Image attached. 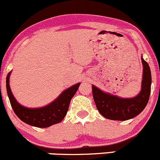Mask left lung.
I'll list each match as a JSON object with an SVG mask.
<instances>
[{
  "mask_svg": "<svg viewBox=\"0 0 160 160\" xmlns=\"http://www.w3.org/2000/svg\"><path fill=\"white\" fill-rule=\"evenodd\" d=\"M141 61L143 67L141 90L135 97L121 98L92 86L96 108L103 117L114 121H126L138 115L144 109L150 98L152 77L149 64L143 57Z\"/></svg>",
  "mask_w": 160,
  "mask_h": 160,
  "instance_id": "8db88e82",
  "label": "left lung"
}]
</instances>
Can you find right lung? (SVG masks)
Here are the masks:
<instances>
[{"label":"right lung","mask_w":160,"mask_h":160,"mask_svg":"<svg viewBox=\"0 0 160 160\" xmlns=\"http://www.w3.org/2000/svg\"><path fill=\"white\" fill-rule=\"evenodd\" d=\"M8 73L6 79L7 92L10 105L17 116L26 124L37 128H48L61 122L65 117L70 102L79 88L80 83L72 86L61 92L54 101L41 108H26L21 106L17 101L10 89V75Z\"/></svg>","instance_id":"right-lung-1"}]
</instances>
